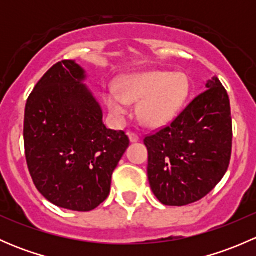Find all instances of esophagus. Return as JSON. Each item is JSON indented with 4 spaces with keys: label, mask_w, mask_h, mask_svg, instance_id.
<instances>
[{
    "label": "esophagus",
    "mask_w": 256,
    "mask_h": 256,
    "mask_svg": "<svg viewBox=\"0 0 256 256\" xmlns=\"http://www.w3.org/2000/svg\"><path fill=\"white\" fill-rule=\"evenodd\" d=\"M128 138H130L131 142H138V141L140 140V136L136 132H128Z\"/></svg>",
    "instance_id": "esophagus-1"
}]
</instances>
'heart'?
Segmentation results:
<instances>
[{
    "instance_id": "b5f03b06",
    "label": "heart",
    "mask_w": 256,
    "mask_h": 256,
    "mask_svg": "<svg viewBox=\"0 0 256 256\" xmlns=\"http://www.w3.org/2000/svg\"><path fill=\"white\" fill-rule=\"evenodd\" d=\"M118 90L104 95L108 109L116 118H122L130 102H138V118L144 125L160 128L171 122L184 104L190 92L183 74L166 72L128 76L118 82Z\"/></svg>"
}]
</instances>
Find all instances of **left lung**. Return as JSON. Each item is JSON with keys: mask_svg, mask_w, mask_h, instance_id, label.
<instances>
[{"mask_svg": "<svg viewBox=\"0 0 256 256\" xmlns=\"http://www.w3.org/2000/svg\"><path fill=\"white\" fill-rule=\"evenodd\" d=\"M168 125L144 136L147 176L164 206L190 204L208 194L230 164L233 126L228 92L218 78Z\"/></svg>", "mask_w": 256, "mask_h": 256, "instance_id": "8db88e82", "label": "left lung"}]
</instances>
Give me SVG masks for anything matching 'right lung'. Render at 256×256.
Wrapping results in <instances>:
<instances>
[{
  "mask_svg": "<svg viewBox=\"0 0 256 256\" xmlns=\"http://www.w3.org/2000/svg\"><path fill=\"white\" fill-rule=\"evenodd\" d=\"M73 60L54 64L28 96L24 152L36 188L53 204L89 212L108 198L114 170L130 144L102 112Z\"/></svg>",
  "mask_w": 256,
  "mask_h": 256,
  "instance_id": "right-lung-1",
  "label": "right lung"
}]
</instances>
